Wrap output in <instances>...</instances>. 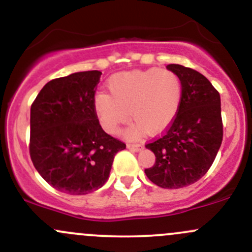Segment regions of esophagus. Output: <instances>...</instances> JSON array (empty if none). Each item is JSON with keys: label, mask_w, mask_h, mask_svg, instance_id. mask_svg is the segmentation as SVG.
<instances>
[{"label": "esophagus", "mask_w": 252, "mask_h": 252, "mask_svg": "<svg viewBox=\"0 0 252 252\" xmlns=\"http://www.w3.org/2000/svg\"><path fill=\"white\" fill-rule=\"evenodd\" d=\"M126 147H128V149L133 152H138L142 149L141 145H139V144H128L126 145Z\"/></svg>", "instance_id": "34e87169"}]
</instances>
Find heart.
<instances>
[{
    "label": "heart",
    "mask_w": 252,
    "mask_h": 252,
    "mask_svg": "<svg viewBox=\"0 0 252 252\" xmlns=\"http://www.w3.org/2000/svg\"><path fill=\"white\" fill-rule=\"evenodd\" d=\"M110 95L98 93L94 100L96 116L107 133L117 134L129 119V139H138L146 131L158 134L177 117L183 97L180 78L172 70L150 68L112 75L107 81Z\"/></svg>",
    "instance_id": "1"
}]
</instances>
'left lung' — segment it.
Listing matches in <instances>:
<instances>
[{"instance_id": "obj_1", "label": "left lung", "mask_w": 252, "mask_h": 252, "mask_svg": "<svg viewBox=\"0 0 252 252\" xmlns=\"http://www.w3.org/2000/svg\"><path fill=\"white\" fill-rule=\"evenodd\" d=\"M167 69L182 80V103L166 134L146 145L156 161L145 173L157 187L179 189L204 177L217 156L223 139L220 96L191 68L168 64Z\"/></svg>"}]
</instances>
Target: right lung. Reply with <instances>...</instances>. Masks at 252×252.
Instances as JSON below:
<instances>
[{
    "instance_id": "add662e5",
    "label": "right lung",
    "mask_w": 252,
    "mask_h": 252,
    "mask_svg": "<svg viewBox=\"0 0 252 252\" xmlns=\"http://www.w3.org/2000/svg\"><path fill=\"white\" fill-rule=\"evenodd\" d=\"M102 73L78 72L53 79L30 108V157L58 191L85 195L107 182L116 154L126 144L101 128L94 100Z\"/></svg>"
}]
</instances>
